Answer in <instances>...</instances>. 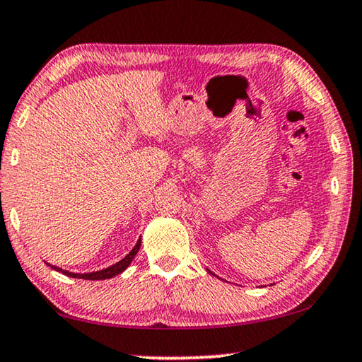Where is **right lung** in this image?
Wrapping results in <instances>:
<instances>
[{
    "mask_svg": "<svg viewBox=\"0 0 362 362\" xmlns=\"http://www.w3.org/2000/svg\"><path fill=\"white\" fill-rule=\"evenodd\" d=\"M140 245H141V242L139 240V242H136V245L134 246V250H132L130 253L124 257V259H120L119 262H116L111 267L103 269V271H96V272H90V274H74V272L62 271V269L56 267V266H51V264H48V266L53 267L54 271L62 272L64 275H67V277H74V279H85V280H105V279H111V277H116V275H119L120 272H124L125 269L129 267V264L132 262V259H134L136 253H139Z\"/></svg>",
    "mask_w": 362,
    "mask_h": 362,
    "instance_id": "right-lung-1",
    "label": "right lung"
}]
</instances>
